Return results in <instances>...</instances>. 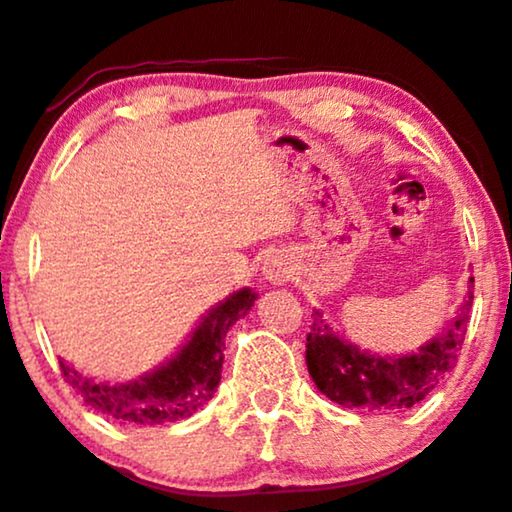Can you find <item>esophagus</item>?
<instances>
[{
	"label": "esophagus",
	"mask_w": 512,
	"mask_h": 512,
	"mask_svg": "<svg viewBox=\"0 0 512 512\" xmlns=\"http://www.w3.org/2000/svg\"><path fill=\"white\" fill-rule=\"evenodd\" d=\"M264 276L272 283H281L291 276V262L283 255H269L264 262Z\"/></svg>",
	"instance_id": "1"
}]
</instances>
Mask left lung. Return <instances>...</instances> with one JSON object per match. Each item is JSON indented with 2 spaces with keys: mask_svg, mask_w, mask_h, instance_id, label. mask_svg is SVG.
I'll use <instances>...</instances> for the list:
<instances>
[{
  "mask_svg": "<svg viewBox=\"0 0 512 512\" xmlns=\"http://www.w3.org/2000/svg\"><path fill=\"white\" fill-rule=\"evenodd\" d=\"M474 283V279H470ZM472 307V286L467 303L448 326L446 334L422 346L420 353L403 357L369 355L353 343L341 341L315 310V322L307 334L305 360L310 377L326 398L346 408L405 410L417 405L441 384L458 362L467 319Z\"/></svg>",
  "mask_w": 512,
  "mask_h": 512,
  "instance_id": "left-lung-1",
  "label": "left lung"
}]
</instances>
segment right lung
Returning a JSON list of instances; mask_svg holds the SVG:
<instances>
[{"label": "right lung", "mask_w": 512, "mask_h": 512, "mask_svg": "<svg viewBox=\"0 0 512 512\" xmlns=\"http://www.w3.org/2000/svg\"><path fill=\"white\" fill-rule=\"evenodd\" d=\"M257 295L250 288L212 307L174 360L131 384H102L59 360L64 381L90 408L121 422L152 427L186 420L217 391L224 365V338L231 324L248 315Z\"/></svg>", "instance_id": "1"}]
</instances>
